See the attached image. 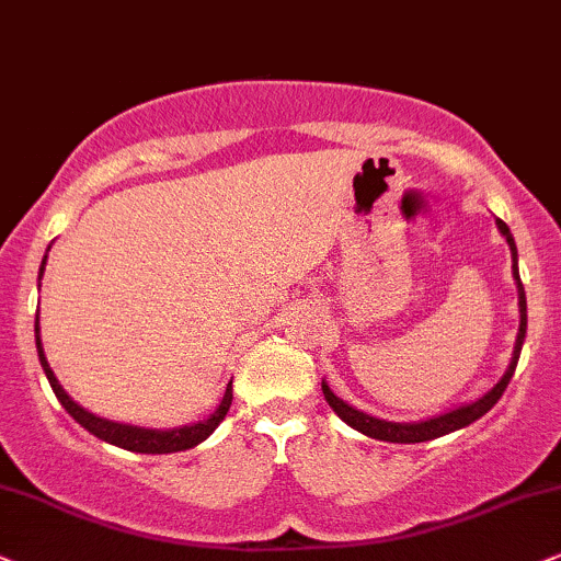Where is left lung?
I'll return each mask as SVG.
<instances>
[{"mask_svg":"<svg viewBox=\"0 0 561 561\" xmlns=\"http://www.w3.org/2000/svg\"><path fill=\"white\" fill-rule=\"evenodd\" d=\"M497 228L502 236L507 238V245H510V253H513V276L517 279V302H520V331H517V339H515V352H513V363H510L507 373L502 375V380L497 386L492 388V391H486L481 396L479 401L469 403V407H460V409H453L448 414L443 416H435V420H427V422H416V424H396V422H386V420H375L370 414H363V411L352 409L350 403H344L339 396H333V391L329 386L323 382V396L325 401H329V407L336 411L342 420L354 427L357 432H363V435L373 437V439H382V443H424V439H435V437H443L448 435V432H456L460 427H469L471 422H477L479 416H484L489 409L494 407V403L500 401V396L505 393L510 378H513L515 367H517V357H520V350H523V339H526V325H528V316H526V289H523V282H520V274H517V248H515V240L510 236V228L502 219H497Z\"/></svg>","mask_w":561,"mask_h":561,"instance_id":"1","label":"left lung"}]
</instances>
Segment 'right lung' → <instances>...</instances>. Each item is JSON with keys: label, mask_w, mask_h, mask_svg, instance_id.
<instances>
[{"label": "right lung", "mask_w": 561, "mask_h": 561, "mask_svg": "<svg viewBox=\"0 0 561 561\" xmlns=\"http://www.w3.org/2000/svg\"><path fill=\"white\" fill-rule=\"evenodd\" d=\"M44 266H46V259H44ZM44 266H41V274H44ZM35 346H38V357H41V367H44L48 382H51L56 399L61 401V407L69 411V414L75 416L77 422L82 424L84 430L92 432L95 437L105 439V443L116 445V448H124V450H131V453H147V456H160V453H179V450H188L194 448V445L202 443V439H207L211 432L217 430V424L225 420V414L230 411V403H232V380L228 382V391H225V399L219 403L215 414L209 416V420L198 422V424H188V427H181V430H139V427H129V424H116V422H108V420H101V416L90 414V411H84L80 403H75L69 399L67 391L59 386V380H56V375L51 367L46 363V354H44V346H41V336H38V318H35Z\"/></svg>", "instance_id": "obj_1"}]
</instances>
